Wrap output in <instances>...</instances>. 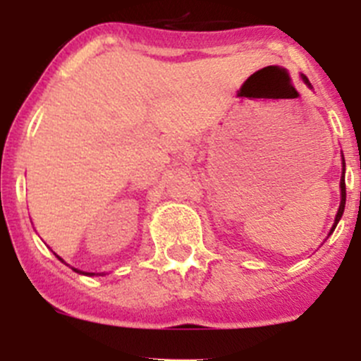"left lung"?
<instances>
[{"label":"left lung","instance_id":"8db88e82","mask_svg":"<svg viewBox=\"0 0 361 361\" xmlns=\"http://www.w3.org/2000/svg\"><path fill=\"white\" fill-rule=\"evenodd\" d=\"M302 80H304L305 83H307L309 87H311V83H309V80L305 78L304 75H302ZM345 167V166H344ZM344 206H345V180H344V173H342V178H341V206H338V211H337V216H336V224H334V227H332V231H330V234H332L334 232V228L337 227V224H338V220H341V216H342V213H344Z\"/></svg>","mask_w":361,"mask_h":361}]
</instances>
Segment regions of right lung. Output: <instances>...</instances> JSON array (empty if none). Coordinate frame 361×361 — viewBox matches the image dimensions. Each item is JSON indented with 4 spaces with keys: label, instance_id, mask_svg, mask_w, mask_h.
<instances>
[{
    "label": "right lung",
    "instance_id": "right-lung-1",
    "mask_svg": "<svg viewBox=\"0 0 361 361\" xmlns=\"http://www.w3.org/2000/svg\"><path fill=\"white\" fill-rule=\"evenodd\" d=\"M59 260H61V258H59ZM73 271H76V269H73ZM76 272H80V271H76ZM90 276V274H89Z\"/></svg>",
    "mask_w": 361,
    "mask_h": 361
}]
</instances>
